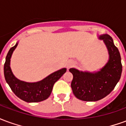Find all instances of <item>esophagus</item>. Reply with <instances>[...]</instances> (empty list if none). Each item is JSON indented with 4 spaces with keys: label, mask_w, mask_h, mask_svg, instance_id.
<instances>
[{
    "label": "esophagus",
    "mask_w": 126,
    "mask_h": 126,
    "mask_svg": "<svg viewBox=\"0 0 126 126\" xmlns=\"http://www.w3.org/2000/svg\"><path fill=\"white\" fill-rule=\"evenodd\" d=\"M73 65H74V63L72 61H69L67 65V69H69V68H71Z\"/></svg>",
    "instance_id": "1"
}]
</instances>
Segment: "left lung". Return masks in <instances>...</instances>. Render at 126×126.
<instances>
[{"label":"left lung","mask_w":126,"mask_h":126,"mask_svg":"<svg viewBox=\"0 0 126 126\" xmlns=\"http://www.w3.org/2000/svg\"><path fill=\"white\" fill-rule=\"evenodd\" d=\"M107 48L109 60L99 71H82L69 69L73 74L71 86L76 97L84 101H97L111 93L119 82L122 72L121 56L113 40L108 34L98 36Z\"/></svg>","instance_id":"1"}]
</instances>
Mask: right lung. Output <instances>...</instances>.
<instances>
[{"label":"right lung","mask_w":126,"mask_h":126,"mask_svg":"<svg viewBox=\"0 0 126 126\" xmlns=\"http://www.w3.org/2000/svg\"><path fill=\"white\" fill-rule=\"evenodd\" d=\"M17 45L18 42L14 47L10 48L6 57L4 65V74L6 82L15 94L26 102L37 103L46 100L51 94L55 82L65 73L67 69H61L39 82L21 81L13 75L10 67L11 58Z\"/></svg>","instance_id":"right-lung-1"}]
</instances>
